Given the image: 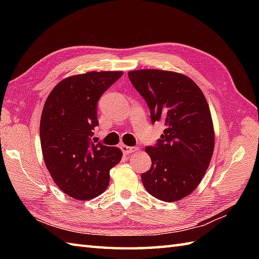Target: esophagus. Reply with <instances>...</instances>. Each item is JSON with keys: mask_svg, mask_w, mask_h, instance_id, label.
Masks as SVG:
<instances>
[{"mask_svg": "<svg viewBox=\"0 0 259 259\" xmlns=\"http://www.w3.org/2000/svg\"><path fill=\"white\" fill-rule=\"evenodd\" d=\"M120 148H121V150H122V152L125 153V155H129V153L138 150V147H129V146H125V145H122Z\"/></svg>", "mask_w": 259, "mask_h": 259, "instance_id": "obj_1", "label": "esophagus"}]
</instances>
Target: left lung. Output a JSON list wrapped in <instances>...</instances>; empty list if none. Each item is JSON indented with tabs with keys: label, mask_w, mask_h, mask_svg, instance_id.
Wrapping results in <instances>:
<instances>
[{
	"label": "left lung",
	"mask_w": 259,
	"mask_h": 259,
	"mask_svg": "<svg viewBox=\"0 0 259 259\" xmlns=\"http://www.w3.org/2000/svg\"><path fill=\"white\" fill-rule=\"evenodd\" d=\"M129 80L150 110L151 122H162L157 144L147 146L151 167L141 175L146 190L172 202L199 185L210 162L214 136L203 93L188 76L162 70H137Z\"/></svg>",
	"instance_id": "left-lung-1"
}]
</instances>
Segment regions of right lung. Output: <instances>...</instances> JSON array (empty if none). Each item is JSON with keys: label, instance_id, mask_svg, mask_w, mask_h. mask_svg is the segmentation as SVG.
<instances>
[{"label": "right lung", "instance_id": "right-lung-1", "mask_svg": "<svg viewBox=\"0 0 259 259\" xmlns=\"http://www.w3.org/2000/svg\"><path fill=\"white\" fill-rule=\"evenodd\" d=\"M123 72H88L62 80L49 95L40 122L41 147L54 183L74 199L107 189L110 169L122 157L115 147L95 144L99 99Z\"/></svg>", "mask_w": 259, "mask_h": 259}]
</instances>
